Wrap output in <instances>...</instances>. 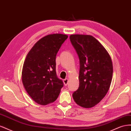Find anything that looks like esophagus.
<instances>
[{
    "label": "esophagus",
    "mask_w": 131,
    "mask_h": 131,
    "mask_svg": "<svg viewBox=\"0 0 131 131\" xmlns=\"http://www.w3.org/2000/svg\"><path fill=\"white\" fill-rule=\"evenodd\" d=\"M63 82H64V84L66 86H67L68 85V79H65L63 80Z\"/></svg>",
    "instance_id": "1"
}]
</instances>
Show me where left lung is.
Returning <instances> with one entry per match:
<instances>
[{
	"mask_svg": "<svg viewBox=\"0 0 131 131\" xmlns=\"http://www.w3.org/2000/svg\"><path fill=\"white\" fill-rule=\"evenodd\" d=\"M69 38L80 61L79 86L73 97L79 105L91 108L104 98L109 89L113 72L112 59L91 35L74 34Z\"/></svg>",
	"mask_w": 131,
	"mask_h": 131,
	"instance_id": "1",
	"label": "left lung"
}]
</instances>
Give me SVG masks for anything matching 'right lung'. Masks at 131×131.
I'll use <instances>...</instances> for the list:
<instances>
[{
  "mask_svg": "<svg viewBox=\"0 0 131 131\" xmlns=\"http://www.w3.org/2000/svg\"><path fill=\"white\" fill-rule=\"evenodd\" d=\"M68 35H48L40 39L27 54L23 66V85L38 104L47 105L58 98L63 82L56 72V54Z\"/></svg>",
  "mask_w": 131,
  "mask_h": 131,
  "instance_id": "obj_1",
  "label": "right lung"
}]
</instances>
